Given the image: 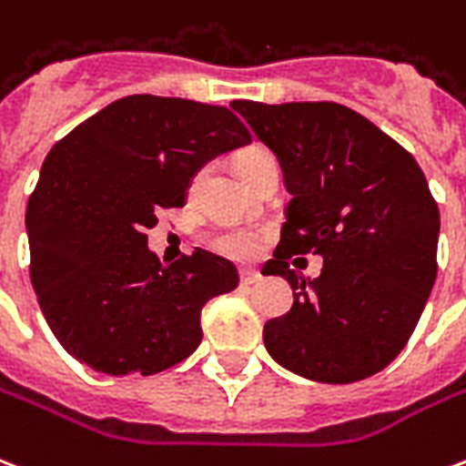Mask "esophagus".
Returning <instances> with one entry per match:
<instances>
[{
	"mask_svg": "<svg viewBox=\"0 0 466 466\" xmlns=\"http://www.w3.org/2000/svg\"><path fill=\"white\" fill-rule=\"evenodd\" d=\"M258 276L257 271H251V268H241L239 271V283L241 286H254V283H258Z\"/></svg>",
	"mask_w": 466,
	"mask_h": 466,
	"instance_id": "34e87169",
	"label": "esophagus"
}]
</instances>
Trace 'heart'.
I'll return each mask as SVG.
<instances>
[{
	"instance_id": "heart-1",
	"label": "heart",
	"mask_w": 466,
	"mask_h": 466,
	"mask_svg": "<svg viewBox=\"0 0 466 466\" xmlns=\"http://www.w3.org/2000/svg\"><path fill=\"white\" fill-rule=\"evenodd\" d=\"M237 170L241 173V177L247 180L248 186H254L258 177L264 176L268 168H276L279 161L273 151H268L261 144H251V147L241 148L237 158ZM202 177V168L198 170L190 180V187H198ZM212 248L222 254L227 258H234V261H244V258H251L258 251V239L251 232H244V229H225V232H218L212 239H209Z\"/></svg>"
}]
</instances>
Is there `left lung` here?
Returning <instances> with one entry per match:
<instances>
[{"instance_id":"1","label":"left lung","mask_w":466,"mask_h":466,"mask_svg":"<svg viewBox=\"0 0 466 466\" xmlns=\"http://www.w3.org/2000/svg\"><path fill=\"white\" fill-rule=\"evenodd\" d=\"M232 106L276 154L290 193L261 273L289 280L293 308L264 325L266 350L312 381L379 374L410 339L438 276L440 209L420 166L337 102ZM305 253L326 258L315 281L289 268Z\"/></svg>"}]
</instances>
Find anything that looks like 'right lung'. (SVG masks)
Listing matches in <instances>:
<instances>
[{"mask_svg": "<svg viewBox=\"0 0 466 466\" xmlns=\"http://www.w3.org/2000/svg\"><path fill=\"white\" fill-rule=\"evenodd\" d=\"M251 134L229 106L129 95L48 151L26 205L31 283L63 350L109 376L158 374L202 339L209 298L237 289L227 258L195 248L161 266L147 248L161 209Z\"/></svg>", "mask_w": 466, "mask_h": 466, "instance_id": "add662e5", "label": "right lung"}]
</instances>
